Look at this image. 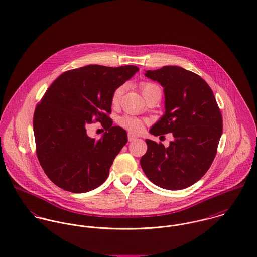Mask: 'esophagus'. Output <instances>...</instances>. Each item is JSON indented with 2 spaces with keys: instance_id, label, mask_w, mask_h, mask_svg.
<instances>
[{
  "instance_id": "obj_1",
  "label": "esophagus",
  "mask_w": 257,
  "mask_h": 257,
  "mask_svg": "<svg viewBox=\"0 0 257 257\" xmlns=\"http://www.w3.org/2000/svg\"><path fill=\"white\" fill-rule=\"evenodd\" d=\"M137 139H138V138L135 137V136L132 135V134H128V136H127V140H128V141H135Z\"/></svg>"
}]
</instances>
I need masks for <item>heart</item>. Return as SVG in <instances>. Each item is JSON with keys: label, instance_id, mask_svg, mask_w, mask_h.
Segmentation results:
<instances>
[{"label": "heart", "instance_id": "obj_1", "mask_svg": "<svg viewBox=\"0 0 257 257\" xmlns=\"http://www.w3.org/2000/svg\"><path fill=\"white\" fill-rule=\"evenodd\" d=\"M140 89L141 93L143 95L144 99L148 96L154 93H161V89L158 85L151 83V82H141L140 84ZM124 87L118 86L112 95V103L113 105H117L120 102L121 96L123 93ZM119 125L123 127L124 130L133 133V134H139L143 130V120L141 118L131 116H123L119 118Z\"/></svg>", "mask_w": 257, "mask_h": 257}]
</instances>
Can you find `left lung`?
<instances>
[{
    "mask_svg": "<svg viewBox=\"0 0 257 257\" xmlns=\"http://www.w3.org/2000/svg\"><path fill=\"white\" fill-rule=\"evenodd\" d=\"M145 75L164 87L165 114L150 130L161 136L172 133L168 147L146 140L140 165L156 186L178 190L199 181L210 168L223 131V118L210 86L198 74L166 66Z\"/></svg>",
    "mask_w": 257,
    "mask_h": 257,
    "instance_id": "8db88e82",
    "label": "left lung"
}]
</instances>
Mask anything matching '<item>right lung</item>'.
Wrapping results in <instances>:
<instances>
[{"label": "right lung", "instance_id": "obj_1", "mask_svg": "<svg viewBox=\"0 0 257 257\" xmlns=\"http://www.w3.org/2000/svg\"><path fill=\"white\" fill-rule=\"evenodd\" d=\"M139 68L89 65L67 70L47 89L33 116L36 154L47 177L59 187L75 193L101 186L120 149L126 132L113 126L112 95ZM107 132L98 141L85 126L93 120Z\"/></svg>", "mask_w": 257, "mask_h": 257}]
</instances>
